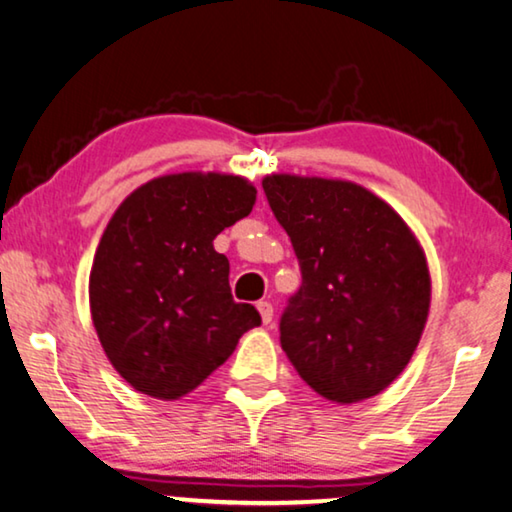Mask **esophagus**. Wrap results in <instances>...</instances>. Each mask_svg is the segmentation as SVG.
Segmentation results:
<instances>
[{"instance_id":"1","label":"esophagus","mask_w":512,"mask_h":512,"mask_svg":"<svg viewBox=\"0 0 512 512\" xmlns=\"http://www.w3.org/2000/svg\"><path fill=\"white\" fill-rule=\"evenodd\" d=\"M256 309H258V314H261V318H263V323L268 325L270 321H272V316H274V309H272V305L270 302H265V300H261L256 305Z\"/></svg>"}]
</instances>
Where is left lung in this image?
<instances>
[{
    "label": "left lung",
    "mask_w": 512,
    "mask_h": 512,
    "mask_svg": "<svg viewBox=\"0 0 512 512\" xmlns=\"http://www.w3.org/2000/svg\"><path fill=\"white\" fill-rule=\"evenodd\" d=\"M263 189L302 272L279 323L281 348L330 402L379 395L409 365L427 323L432 277L418 238L355 182L272 173Z\"/></svg>",
    "instance_id": "8db88e82"
}]
</instances>
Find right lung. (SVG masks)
<instances>
[{
    "instance_id": "obj_1",
    "label": "right lung",
    "mask_w": 512,
    "mask_h": 512,
    "mask_svg": "<svg viewBox=\"0 0 512 512\" xmlns=\"http://www.w3.org/2000/svg\"><path fill=\"white\" fill-rule=\"evenodd\" d=\"M256 187L240 175L173 173L124 198L96 247L90 309L117 374L143 395L180 399L261 325L235 302L214 238L247 217Z\"/></svg>"
}]
</instances>
